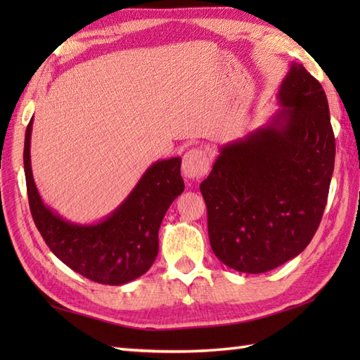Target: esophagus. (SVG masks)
Wrapping results in <instances>:
<instances>
[{
	"label": "esophagus",
	"instance_id": "esophagus-1",
	"mask_svg": "<svg viewBox=\"0 0 360 360\" xmlns=\"http://www.w3.org/2000/svg\"><path fill=\"white\" fill-rule=\"evenodd\" d=\"M210 160L207 153L201 148L188 150L182 158V174L186 179H198L207 174Z\"/></svg>",
	"mask_w": 360,
	"mask_h": 360
}]
</instances>
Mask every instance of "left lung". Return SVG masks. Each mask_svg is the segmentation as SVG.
<instances>
[{
	"mask_svg": "<svg viewBox=\"0 0 360 360\" xmlns=\"http://www.w3.org/2000/svg\"><path fill=\"white\" fill-rule=\"evenodd\" d=\"M275 111L243 139L224 143L201 193L213 254L263 274L307 249L322 219L335 139L322 85L292 62Z\"/></svg>",
	"mask_w": 360,
	"mask_h": 360,
	"instance_id": "1",
	"label": "left lung"
}]
</instances>
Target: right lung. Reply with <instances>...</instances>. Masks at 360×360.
<instances>
[{
  "mask_svg": "<svg viewBox=\"0 0 360 360\" xmlns=\"http://www.w3.org/2000/svg\"><path fill=\"white\" fill-rule=\"evenodd\" d=\"M25 136V174L34 223L60 262L83 277L102 285L119 286L139 278L155 263L159 252V227L172 202L184 192L181 158L151 164L134 188L110 215L91 224L60 217L46 205L35 186L30 165V136Z\"/></svg>",
  "mask_w": 360,
  "mask_h": 360,
  "instance_id": "add662e5",
  "label": "right lung"
}]
</instances>
